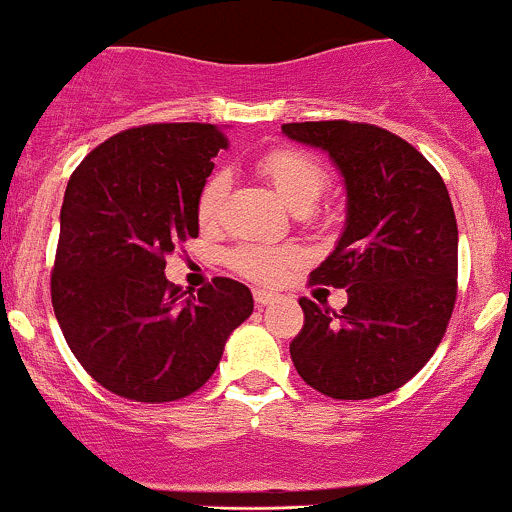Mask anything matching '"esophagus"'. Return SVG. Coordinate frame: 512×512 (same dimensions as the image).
Wrapping results in <instances>:
<instances>
[{"label":"esophagus","instance_id":"obj_1","mask_svg":"<svg viewBox=\"0 0 512 512\" xmlns=\"http://www.w3.org/2000/svg\"><path fill=\"white\" fill-rule=\"evenodd\" d=\"M278 298V293H271V291H263V288H256L254 291V301L256 306H268V303H273Z\"/></svg>","mask_w":512,"mask_h":512}]
</instances>
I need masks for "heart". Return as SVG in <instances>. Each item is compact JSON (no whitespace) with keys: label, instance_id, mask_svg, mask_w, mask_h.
<instances>
[{"label":"heart","instance_id":"heart-1","mask_svg":"<svg viewBox=\"0 0 512 512\" xmlns=\"http://www.w3.org/2000/svg\"><path fill=\"white\" fill-rule=\"evenodd\" d=\"M263 179L273 189V194L296 214V211H311L326 186V174L313 156L298 149H273L258 161ZM226 194H229V176L214 174L201 186L196 199V216L204 226L219 221L224 209ZM298 258L296 249H266V246H244L231 256V263L239 273L254 278V281L271 283L283 273L288 263Z\"/></svg>","mask_w":512,"mask_h":512}]
</instances>
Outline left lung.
I'll use <instances>...</instances> for the list:
<instances>
[{"label": "left lung", "mask_w": 512, "mask_h": 512, "mask_svg": "<svg viewBox=\"0 0 512 512\" xmlns=\"http://www.w3.org/2000/svg\"><path fill=\"white\" fill-rule=\"evenodd\" d=\"M321 149L343 179L346 221L311 278L346 288L341 313L301 298L291 343L298 376L328 398L363 401L411 381L443 338L455 306L458 226L438 171L401 136L371 124H283Z\"/></svg>", "instance_id": "8db88e82"}]
</instances>
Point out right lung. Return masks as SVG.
Wrapping results in <instances>:
<instances>
[{
	"instance_id": "right-lung-1",
	"label": "right lung",
	"mask_w": 512,
	"mask_h": 512,
	"mask_svg": "<svg viewBox=\"0 0 512 512\" xmlns=\"http://www.w3.org/2000/svg\"><path fill=\"white\" fill-rule=\"evenodd\" d=\"M224 146L216 124H149L106 139L69 179L54 313L84 371L116 396H191L254 311L251 291L234 278L186 298L164 273L174 246L199 236L196 199Z\"/></svg>"
}]
</instances>
